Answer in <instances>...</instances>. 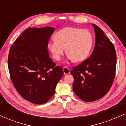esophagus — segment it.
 <instances>
[{"label": "esophagus", "instance_id": "1", "mask_svg": "<svg viewBox=\"0 0 126 126\" xmlns=\"http://www.w3.org/2000/svg\"><path fill=\"white\" fill-rule=\"evenodd\" d=\"M63 72H64V75H67L70 73V70H69V68H67V67H63Z\"/></svg>", "mask_w": 126, "mask_h": 126}]
</instances>
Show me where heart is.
Wrapping results in <instances>:
<instances>
[{"instance_id": "b5f03b06", "label": "heart", "mask_w": 126, "mask_h": 126, "mask_svg": "<svg viewBox=\"0 0 126 126\" xmlns=\"http://www.w3.org/2000/svg\"><path fill=\"white\" fill-rule=\"evenodd\" d=\"M93 44V35L89 30L69 27L55 34V40L48 42V48L57 61L61 59L66 48L69 60L79 62L87 58Z\"/></svg>"}]
</instances>
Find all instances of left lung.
Instances as JSON below:
<instances>
[{
    "label": "left lung",
    "instance_id": "8db88e82",
    "mask_svg": "<svg viewBox=\"0 0 126 126\" xmlns=\"http://www.w3.org/2000/svg\"><path fill=\"white\" fill-rule=\"evenodd\" d=\"M92 26L96 36L94 49L89 58L70 71L75 94L86 102L98 100L107 94L113 83L117 64L112 42L99 27Z\"/></svg>",
    "mask_w": 126,
    "mask_h": 126
}]
</instances>
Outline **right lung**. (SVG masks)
<instances>
[{"label":"right lung","mask_w":126,"mask_h":126,"mask_svg":"<svg viewBox=\"0 0 126 126\" xmlns=\"http://www.w3.org/2000/svg\"><path fill=\"white\" fill-rule=\"evenodd\" d=\"M54 28H28L14 41L8 56L11 80L26 100L36 104L46 103L55 92L63 75L60 66L48 54V43Z\"/></svg>","instance_id":"right-lung-1"}]
</instances>
